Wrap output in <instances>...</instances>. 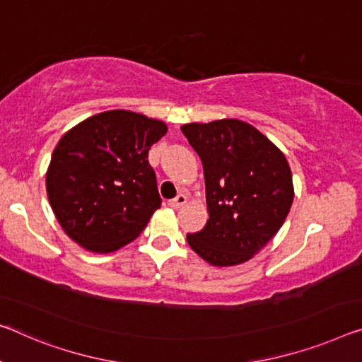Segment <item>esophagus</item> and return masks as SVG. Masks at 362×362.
<instances>
[{
    "label": "esophagus",
    "mask_w": 362,
    "mask_h": 362,
    "mask_svg": "<svg viewBox=\"0 0 362 362\" xmlns=\"http://www.w3.org/2000/svg\"><path fill=\"white\" fill-rule=\"evenodd\" d=\"M186 200H187V197L185 196V194H177L175 199L170 200L168 205H170V207H173V209H181L182 205L186 204Z\"/></svg>",
    "instance_id": "34e87169"
}]
</instances>
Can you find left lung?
<instances>
[{
  "instance_id": "left-lung-1",
  "label": "left lung",
  "mask_w": 362,
  "mask_h": 362,
  "mask_svg": "<svg viewBox=\"0 0 362 362\" xmlns=\"http://www.w3.org/2000/svg\"><path fill=\"white\" fill-rule=\"evenodd\" d=\"M202 160L209 220L187 243L209 264L246 262L276 235L293 204L291 170L280 150L239 119L181 127Z\"/></svg>"
}]
</instances>
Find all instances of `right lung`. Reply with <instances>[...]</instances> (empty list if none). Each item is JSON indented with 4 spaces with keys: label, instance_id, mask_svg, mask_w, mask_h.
Here are the masks:
<instances>
[{
    "label": "right lung",
    "instance_id": "obj_1",
    "mask_svg": "<svg viewBox=\"0 0 362 362\" xmlns=\"http://www.w3.org/2000/svg\"><path fill=\"white\" fill-rule=\"evenodd\" d=\"M165 134L162 121L111 110L61 137L47 171V192L66 235L103 254L141 235L162 205L148 150Z\"/></svg>",
    "mask_w": 362,
    "mask_h": 362
}]
</instances>
